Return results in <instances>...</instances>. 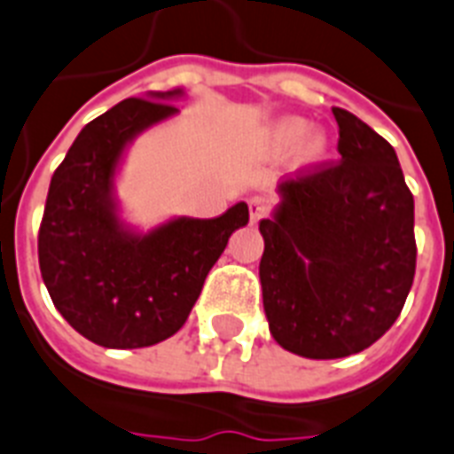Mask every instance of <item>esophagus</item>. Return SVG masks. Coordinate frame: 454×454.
I'll return each mask as SVG.
<instances>
[{
	"instance_id": "34e87169",
	"label": "esophagus",
	"mask_w": 454,
	"mask_h": 454,
	"mask_svg": "<svg viewBox=\"0 0 454 454\" xmlns=\"http://www.w3.org/2000/svg\"><path fill=\"white\" fill-rule=\"evenodd\" d=\"M270 201H267V199L264 197H253L248 201V213H250V220H253V223H257V220H260V217H264L267 215V213H270Z\"/></svg>"
}]
</instances>
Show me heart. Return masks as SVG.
Wrapping results in <instances>:
<instances>
[{
	"label": "heart",
	"instance_id": "obj_1",
	"mask_svg": "<svg viewBox=\"0 0 454 454\" xmlns=\"http://www.w3.org/2000/svg\"><path fill=\"white\" fill-rule=\"evenodd\" d=\"M307 136V124L304 121H286L281 129H278V140L284 145H297L302 137Z\"/></svg>",
	"mask_w": 454,
	"mask_h": 454
}]
</instances>
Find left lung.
<instances>
[{
	"mask_svg": "<svg viewBox=\"0 0 454 454\" xmlns=\"http://www.w3.org/2000/svg\"><path fill=\"white\" fill-rule=\"evenodd\" d=\"M340 161L297 168L260 223L264 314L284 349L342 358L394 325L415 278V201L396 152L333 107Z\"/></svg>",
	"mask_w": 454,
	"mask_h": 454,
	"instance_id": "obj_1",
	"label": "left lung"
}]
</instances>
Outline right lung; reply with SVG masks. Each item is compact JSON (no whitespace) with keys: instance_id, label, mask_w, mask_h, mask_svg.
<instances>
[{"instance_id":"1","label":"right lung","mask_w":454,"mask_h":454,"mask_svg":"<svg viewBox=\"0 0 454 454\" xmlns=\"http://www.w3.org/2000/svg\"><path fill=\"white\" fill-rule=\"evenodd\" d=\"M129 98L82 129L51 177L39 224V270L56 309L86 340L107 349L150 347L183 328L210 267L248 206L210 220L177 217L130 234L112 204V177L130 137L176 114L166 98Z\"/></svg>"}]
</instances>
